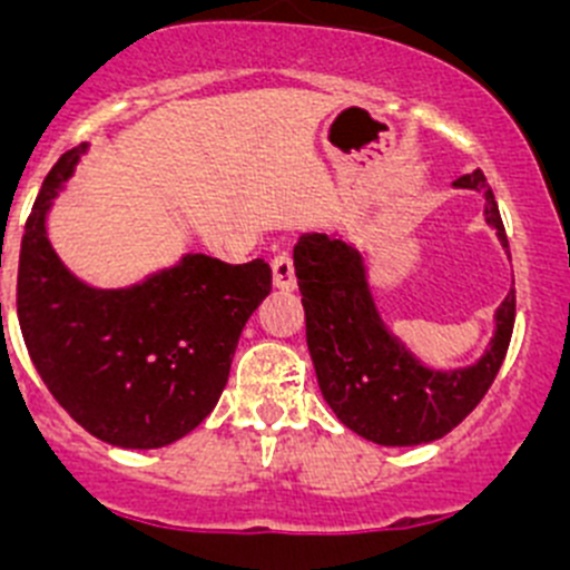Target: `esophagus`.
I'll list each match as a JSON object with an SVG mask.
<instances>
[{
    "mask_svg": "<svg viewBox=\"0 0 570 570\" xmlns=\"http://www.w3.org/2000/svg\"><path fill=\"white\" fill-rule=\"evenodd\" d=\"M273 286L275 289H284V292H292L297 286V278H295V264H292L289 253H278V256L273 258Z\"/></svg>",
    "mask_w": 570,
    "mask_h": 570,
    "instance_id": "34e87169",
    "label": "esophagus"
}]
</instances>
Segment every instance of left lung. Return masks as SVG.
Segmentation results:
<instances>
[{
	"label": "left lung",
	"mask_w": 570,
	"mask_h": 570,
	"mask_svg": "<svg viewBox=\"0 0 570 570\" xmlns=\"http://www.w3.org/2000/svg\"><path fill=\"white\" fill-rule=\"evenodd\" d=\"M485 195V223L508 250L499 206L480 168L455 181ZM295 275L306 308V342L320 392L338 422L381 446L439 441L463 422L491 389L515 320V289L493 314L485 353L461 370H430L383 320L364 253L327 234H303Z\"/></svg>",
	"instance_id": "left-lung-1"
}]
</instances>
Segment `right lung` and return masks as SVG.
Wrapping results in <instances>:
<instances>
[{"mask_svg":"<svg viewBox=\"0 0 570 570\" xmlns=\"http://www.w3.org/2000/svg\"><path fill=\"white\" fill-rule=\"evenodd\" d=\"M88 142L57 159L24 226L19 325L51 396L90 435L159 450L198 428L220 400L245 322L269 295V264L184 253L120 289L85 284L57 256L49 212Z\"/></svg>","mask_w":570,"mask_h":570,"instance_id":"add662e5","label":"right lung"}]
</instances>
